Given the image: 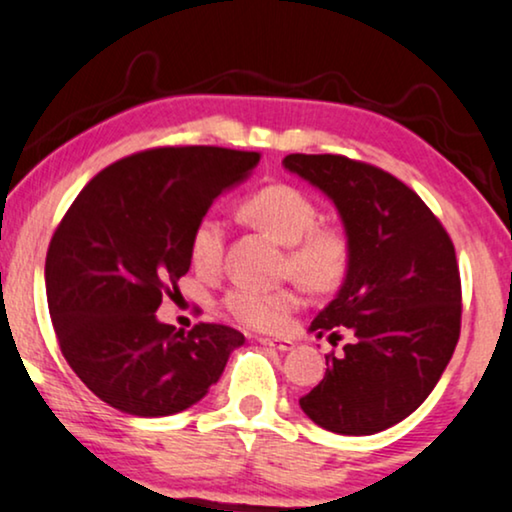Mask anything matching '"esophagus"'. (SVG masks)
<instances>
[{
  "instance_id": "obj_1",
  "label": "esophagus",
  "mask_w": 512,
  "mask_h": 512,
  "mask_svg": "<svg viewBox=\"0 0 512 512\" xmlns=\"http://www.w3.org/2000/svg\"><path fill=\"white\" fill-rule=\"evenodd\" d=\"M260 342L264 347L269 349H276V352H288V349L295 347V342L290 340H274V338H260Z\"/></svg>"
}]
</instances>
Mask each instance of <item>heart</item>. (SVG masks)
Returning a JSON list of instances; mask_svg holds the SVG:
<instances>
[{
	"instance_id": "b5f03b06",
	"label": "heart",
	"mask_w": 512,
	"mask_h": 512,
	"mask_svg": "<svg viewBox=\"0 0 512 512\" xmlns=\"http://www.w3.org/2000/svg\"><path fill=\"white\" fill-rule=\"evenodd\" d=\"M241 215L252 226L286 245L283 271L316 293L342 286L352 267V241L335 224H319V210L307 193L290 184H269L243 198ZM189 260L203 276H215L224 260V224L200 217L189 236ZM297 288H234L224 297L231 319L250 331H281L300 307Z\"/></svg>"
}]
</instances>
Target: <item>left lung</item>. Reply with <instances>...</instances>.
Segmentation results:
<instances>
[{
  "label": "left lung",
  "mask_w": 512,
  "mask_h": 512,
  "mask_svg": "<svg viewBox=\"0 0 512 512\" xmlns=\"http://www.w3.org/2000/svg\"><path fill=\"white\" fill-rule=\"evenodd\" d=\"M290 172L319 186L352 241L340 293L312 321L342 354L300 397L338 435H375L411 416L442 378L461 335V274L442 222L404 181L345 155L290 153Z\"/></svg>",
  "instance_id": "left-lung-1"
}]
</instances>
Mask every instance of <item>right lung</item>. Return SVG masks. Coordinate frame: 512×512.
I'll return each instance as SVG.
<instances>
[{
    "label": "right lung",
    "mask_w": 512,
    "mask_h": 512,
    "mask_svg": "<svg viewBox=\"0 0 512 512\" xmlns=\"http://www.w3.org/2000/svg\"><path fill=\"white\" fill-rule=\"evenodd\" d=\"M260 153L160 146L108 165L77 193L47 250V302L77 378L129 416L189 409L222 375L243 333L155 319L191 267L189 236L212 200L248 177Z\"/></svg>",
    "instance_id": "obj_1"
}]
</instances>
